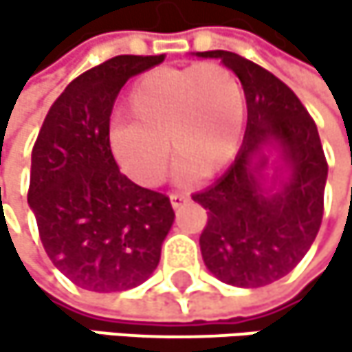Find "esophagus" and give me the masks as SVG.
<instances>
[{
	"instance_id": "obj_1",
	"label": "esophagus",
	"mask_w": 352,
	"mask_h": 352,
	"mask_svg": "<svg viewBox=\"0 0 352 352\" xmlns=\"http://www.w3.org/2000/svg\"><path fill=\"white\" fill-rule=\"evenodd\" d=\"M188 200H190V194L188 192H170V205H173V209L184 207Z\"/></svg>"
}]
</instances>
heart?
Returning <instances> with one entry per match:
<instances>
[{"label": "heart", "instance_id": "1", "mask_svg": "<svg viewBox=\"0 0 352 352\" xmlns=\"http://www.w3.org/2000/svg\"><path fill=\"white\" fill-rule=\"evenodd\" d=\"M129 122L111 129V152L133 179L156 186L168 166L211 177L234 158L245 120L236 76L219 63L170 67L143 76L129 92Z\"/></svg>", "mask_w": 352, "mask_h": 352}]
</instances>
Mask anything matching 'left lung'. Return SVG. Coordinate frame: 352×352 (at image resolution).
Returning a JSON list of instances; mask_svg holds the SVG:
<instances>
[{
	"label": "left lung",
	"mask_w": 352,
	"mask_h": 352,
	"mask_svg": "<svg viewBox=\"0 0 352 352\" xmlns=\"http://www.w3.org/2000/svg\"><path fill=\"white\" fill-rule=\"evenodd\" d=\"M198 56L232 69L247 99V131L234 164L192 196L209 217L200 234L202 260L228 285L262 287L289 274L319 232L323 145L296 92L268 69L226 50Z\"/></svg>",
	"instance_id": "obj_1"
}]
</instances>
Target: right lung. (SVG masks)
Here are the masks:
<instances>
[{
	"label": "right lung",
	"mask_w": 352,
	"mask_h": 352,
	"mask_svg": "<svg viewBox=\"0 0 352 352\" xmlns=\"http://www.w3.org/2000/svg\"><path fill=\"white\" fill-rule=\"evenodd\" d=\"M162 60L122 54L84 72L52 103L35 139L29 207L48 258L82 289H133L160 262L175 211L166 194L120 173L109 116L122 86Z\"/></svg>",
	"instance_id": "right-lung-1"
}]
</instances>
